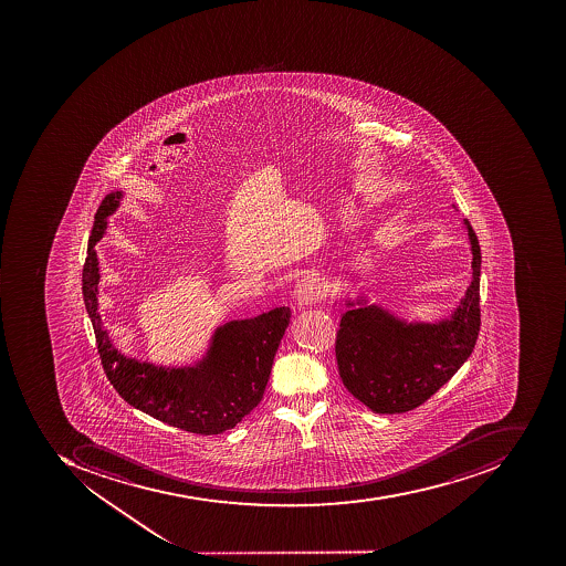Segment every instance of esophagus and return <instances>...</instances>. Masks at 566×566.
<instances>
[{"mask_svg": "<svg viewBox=\"0 0 566 566\" xmlns=\"http://www.w3.org/2000/svg\"><path fill=\"white\" fill-rule=\"evenodd\" d=\"M324 296V287L318 279L306 277L294 287V301L297 306L315 305Z\"/></svg>", "mask_w": 566, "mask_h": 566, "instance_id": "34e87169", "label": "esophagus"}]
</instances>
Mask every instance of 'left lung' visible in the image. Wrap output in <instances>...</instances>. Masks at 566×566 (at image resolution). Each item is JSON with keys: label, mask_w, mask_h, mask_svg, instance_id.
I'll return each instance as SVG.
<instances>
[{"label": "left lung", "mask_w": 566, "mask_h": 566, "mask_svg": "<svg viewBox=\"0 0 566 566\" xmlns=\"http://www.w3.org/2000/svg\"><path fill=\"white\" fill-rule=\"evenodd\" d=\"M462 224L473 273L447 315L409 318L361 291L355 297H334V305L345 308L336 339L339 376L349 394L373 412L401 413L421 406L461 369L476 345L481 253L470 221Z\"/></svg>", "instance_id": "1"}]
</instances>
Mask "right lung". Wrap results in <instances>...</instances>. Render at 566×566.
I'll return each instance as SVG.
<instances>
[{
  "label": "right lung",
  "mask_w": 566,
  "mask_h": 566,
  "mask_svg": "<svg viewBox=\"0 0 566 566\" xmlns=\"http://www.w3.org/2000/svg\"><path fill=\"white\" fill-rule=\"evenodd\" d=\"M123 190L108 193L95 214L83 266V297L108 381L129 406L189 433L220 434L260 403L273 358L291 321L287 306L214 327L189 364L159 365L128 357L114 346L98 313L101 266L95 245L116 213ZM106 223L105 226L103 223Z\"/></svg>",
  "instance_id": "obj_1"
}]
</instances>
